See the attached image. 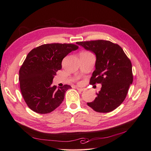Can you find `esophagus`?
Instances as JSON below:
<instances>
[{
    "label": "esophagus",
    "instance_id": "1",
    "mask_svg": "<svg viewBox=\"0 0 151 151\" xmlns=\"http://www.w3.org/2000/svg\"><path fill=\"white\" fill-rule=\"evenodd\" d=\"M76 89H77V90H78V91H81V92H82V91H83L84 90V89H83V88H77H77H76Z\"/></svg>",
    "mask_w": 151,
    "mask_h": 151
}]
</instances>
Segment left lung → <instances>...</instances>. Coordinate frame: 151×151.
<instances>
[{
	"mask_svg": "<svg viewBox=\"0 0 151 151\" xmlns=\"http://www.w3.org/2000/svg\"><path fill=\"white\" fill-rule=\"evenodd\" d=\"M96 57V69L90 84H101L102 87L93 101L88 106L99 113H108L124 101L133 82L132 63L118 44L99 40L76 43Z\"/></svg>",
	"mask_w": 151,
	"mask_h": 151,
	"instance_id": "left-lung-1",
	"label": "left lung"
}]
</instances>
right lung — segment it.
I'll list each match as a JSON object with an SVG mask.
<instances>
[{
  "label": "right lung",
  "mask_w": 151,
  "mask_h": 151,
  "mask_svg": "<svg viewBox=\"0 0 151 151\" xmlns=\"http://www.w3.org/2000/svg\"><path fill=\"white\" fill-rule=\"evenodd\" d=\"M78 48L74 44H44L28 54L20 68L19 81L22 97L31 110L46 114L61 104L71 87L57 88L52 85L53 77L62 68L63 58Z\"/></svg>",
  "instance_id": "obj_1"
}]
</instances>
